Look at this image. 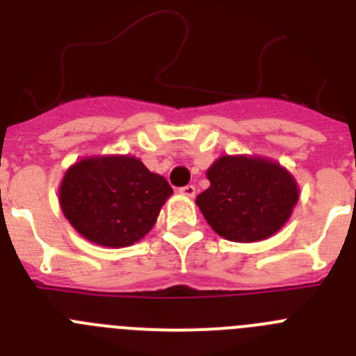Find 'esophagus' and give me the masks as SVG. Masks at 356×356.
I'll list each match as a JSON object with an SVG mask.
<instances>
[{"instance_id":"1","label":"esophagus","mask_w":356,"mask_h":356,"mask_svg":"<svg viewBox=\"0 0 356 356\" xmlns=\"http://www.w3.org/2000/svg\"><path fill=\"white\" fill-rule=\"evenodd\" d=\"M180 194H181V196L194 197V196H196V187H194V185H185V187L180 188Z\"/></svg>"}]
</instances>
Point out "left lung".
Returning a JSON list of instances; mask_svg holds the SVG:
<instances>
[{
    "label": "left lung",
    "mask_w": 356,
    "mask_h": 356,
    "mask_svg": "<svg viewBox=\"0 0 356 356\" xmlns=\"http://www.w3.org/2000/svg\"><path fill=\"white\" fill-rule=\"evenodd\" d=\"M210 187L196 205L217 235L232 242L273 237L291 219L300 185L282 163L260 155H222L207 169Z\"/></svg>",
    "instance_id": "8db88e82"
}]
</instances>
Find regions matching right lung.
I'll return each instance as SVG.
<instances>
[{
  "label": "right lung",
  "mask_w": 356,
  "mask_h": 356,
  "mask_svg": "<svg viewBox=\"0 0 356 356\" xmlns=\"http://www.w3.org/2000/svg\"><path fill=\"white\" fill-rule=\"evenodd\" d=\"M172 194L165 178L131 155H90L64 172L58 203L69 225L105 248H127L146 237Z\"/></svg>",
  "instance_id": "right-lung-1"
}]
</instances>
